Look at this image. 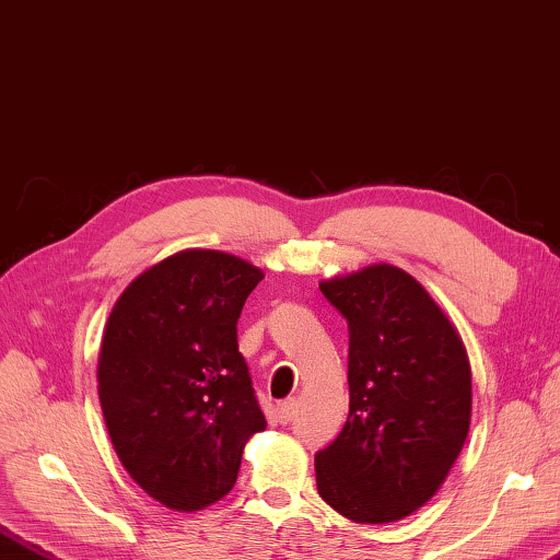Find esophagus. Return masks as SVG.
Returning a JSON list of instances; mask_svg holds the SVG:
<instances>
[{"label":"esophagus","mask_w":560,"mask_h":560,"mask_svg":"<svg viewBox=\"0 0 560 560\" xmlns=\"http://www.w3.org/2000/svg\"><path fill=\"white\" fill-rule=\"evenodd\" d=\"M294 413H296V401L294 398H288V401L278 404V420L282 425H288L294 420Z\"/></svg>","instance_id":"1"}]
</instances>
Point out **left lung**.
<instances>
[{
  "label": "left lung",
  "mask_w": 560,
  "mask_h": 560,
  "mask_svg": "<svg viewBox=\"0 0 560 560\" xmlns=\"http://www.w3.org/2000/svg\"><path fill=\"white\" fill-rule=\"evenodd\" d=\"M348 318L350 413L316 454V488L358 524L408 517L438 493L471 425V364L410 272L374 264L318 282Z\"/></svg>",
  "instance_id": "1"
}]
</instances>
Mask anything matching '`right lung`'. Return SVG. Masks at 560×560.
Wrapping results in <instances>:
<instances>
[{"label":"right lung","instance_id":"1","mask_svg":"<svg viewBox=\"0 0 560 560\" xmlns=\"http://www.w3.org/2000/svg\"><path fill=\"white\" fill-rule=\"evenodd\" d=\"M264 280L248 260L186 248L140 272L113 304L98 401L125 471L168 510L198 512L236 483L266 430L236 322Z\"/></svg>","mask_w":560,"mask_h":560}]
</instances>
